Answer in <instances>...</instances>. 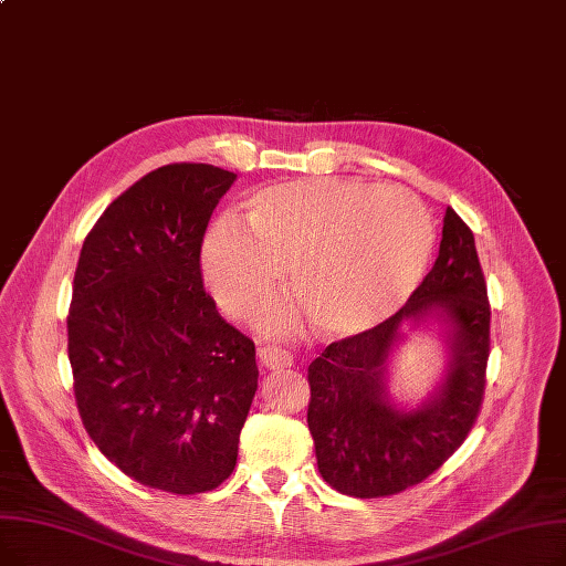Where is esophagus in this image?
<instances>
[{"mask_svg":"<svg viewBox=\"0 0 566 566\" xmlns=\"http://www.w3.org/2000/svg\"><path fill=\"white\" fill-rule=\"evenodd\" d=\"M256 356H259V363L263 367H268V370H282V367H291V363H293L291 352H286L282 347H275V344H268V347H259Z\"/></svg>","mask_w":566,"mask_h":566,"instance_id":"1","label":"esophagus"}]
</instances>
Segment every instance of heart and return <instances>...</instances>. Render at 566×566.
<instances>
[{"mask_svg": "<svg viewBox=\"0 0 566 566\" xmlns=\"http://www.w3.org/2000/svg\"><path fill=\"white\" fill-rule=\"evenodd\" d=\"M432 252V224L413 193L363 180L312 178L252 193L240 222H217L201 252L203 280L224 312L248 316L282 280L328 337L381 324L419 284ZM296 303H275L261 324H298Z\"/></svg>", "mask_w": 566, "mask_h": 566, "instance_id": "b5f03b06", "label": "heart"}]
</instances>
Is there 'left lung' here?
<instances>
[{
  "instance_id": "1",
  "label": "left lung",
  "mask_w": 566,
  "mask_h": 566,
  "mask_svg": "<svg viewBox=\"0 0 566 566\" xmlns=\"http://www.w3.org/2000/svg\"><path fill=\"white\" fill-rule=\"evenodd\" d=\"M430 311L450 324L448 379L421 410L398 412L382 390L385 360L401 322ZM488 356L490 303L474 233L447 208L439 256L409 301L375 328L331 342L307 367V426L324 481L360 500L426 481L479 419Z\"/></svg>"
}]
</instances>
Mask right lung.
Returning <instances> with one entry per match:
<instances>
[{
	"label": "right lung",
	"instance_id": "right-lung-1",
	"mask_svg": "<svg viewBox=\"0 0 566 566\" xmlns=\"http://www.w3.org/2000/svg\"><path fill=\"white\" fill-rule=\"evenodd\" d=\"M235 174L168 164L87 233L66 316L85 432L119 472L174 495L208 493L235 467L256 392L254 342L201 280L212 210Z\"/></svg>",
	"mask_w": 566,
	"mask_h": 566
}]
</instances>
